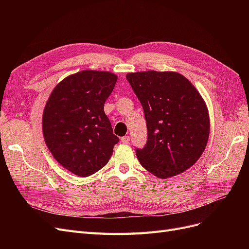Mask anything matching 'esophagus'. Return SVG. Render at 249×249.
Returning a JSON list of instances; mask_svg holds the SVG:
<instances>
[{
  "label": "esophagus",
  "instance_id": "1",
  "mask_svg": "<svg viewBox=\"0 0 249 249\" xmlns=\"http://www.w3.org/2000/svg\"><path fill=\"white\" fill-rule=\"evenodd\" d=\"M120 141H122L123 143H124V144H127V143L130 142V137L129 136H124L120 138Z\"/></svg>",
  "mask_w": 249,
  "mask_h": 249
}]
</instances>
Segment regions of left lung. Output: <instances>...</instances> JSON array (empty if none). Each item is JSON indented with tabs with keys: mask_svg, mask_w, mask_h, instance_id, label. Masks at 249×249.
I'll use <instances>...</instances> for the list:
<instances>
[{
	"mask_svg": "<svg viewBox=\"0 0 249 249\" xmlns=\"http://www.w3.org/2000/svg\"><path fill=\"white\" fill-rule=\"evenodd\" d=\"M126 79L146 120L147 143L136 152L142 167L163 179L189 169L210 135L209 110L198 90L177 71L129 72Z\"/></svg>",
	"mask_w": 249,
	"mask_h": 249,
	"instance_id": "1",
	"label": "left lung"
}]
</instances>
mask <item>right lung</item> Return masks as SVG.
<instances>
[{"instance_id":"1","label":"right lung","mask_w":249,"mask_h":249,"mask_svg":"<svg viewBox=\"0 0 249 249\" xmlns=\"http://www.w3.org/2000/svg\"><path fill=\"white\" fill-rule=\"evenodd\" d=\"M117 81L115 73L81 71L53 89L42 114L43 139L62 167L81 178L108 163L119 141L104 105Z\"/></svg>"}]
</instances>
